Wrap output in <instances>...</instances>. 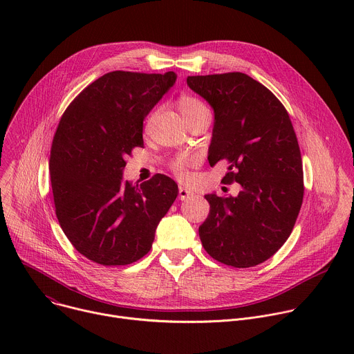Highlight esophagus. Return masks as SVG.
I'll return each instance as SVG.
<instances>
[{
    "instance_id": "34e87169",
    "label": "esophagus",
    "mask_w": 354,
    "mask_h": 354,
    "mask_svg": "<svg viewBox=\"0 0 354 354\" xmlns=\"http://www.w3.org/2000/svg\"><path fill=\"white\" fill-rule=\"evenodd\" d=\"M192 196H193V192H192L190 189H186V187H183V186L179 187V198H180V200H186V198H189V197H192Z\"/></svg>"
}]
</instances>
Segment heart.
I'll list each match as a JSON object with an SVG mask.
<instances>
[{
	"mask_svg": "<svg viewBox=\"0 0 354 354\" xmlns=\"http://www.w3.org/2000/svg\"><path fill=\"white\" fill-rule=\"evenodd\" d=\"M178 108L182 113V118L185 119L186 123L197 119L198 116L205 115L209 112L207 106L201 102V100H198L197 97H193V96H182L179 100H178ZM190 164V160L189 158H176L174 162H172V169L174 172L179 176V178H185L186 176V167Z\"/></svg>",
	"mask_w": 354,
	"mask_h": 354,
	"instance_id": "obj_1",
	"label": "heart"
}]
</instances>
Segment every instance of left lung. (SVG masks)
<instances>
[{
	"label": "left lung",
	"mask_w": 354,
	"mask_h": 354,
	"mask_svg": "<svg viewBox=\"0 0 354 354\" xmlns=\"http://www.w3.org/2000/svg\"><path fill=\"white\" fill-rule=\"evenodd\" d=\"M189 88L214 111L209 164H230L224 183L238 196L206 194L210 213L198 227L207 254L228 266H257L283 246L298 217L304 182L290 116L280 100L243 73L194 75Z\"/></svg>",
	"instance_id": "1"
}]
</instances>
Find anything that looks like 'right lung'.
<instances>
[{
	"label": "right lung",
	"mask_w": 354,
	"mask_h": 354,
	"mask_svg": "<svg viewBox=\"0 0 354 354\" xmlns=\"http://www.w3.org/2000/svg\"><path fill=\"white\" fill-rule=\"evenodd\" d=\"M176 74L112 71L88 85L66 109L50 151L56 216L89 261L130 265L147 255L178 185L157 174L133 186L126 157L142 147V122Z\"/></svg>",
	"instance_id": "1"
}]
</instances>
